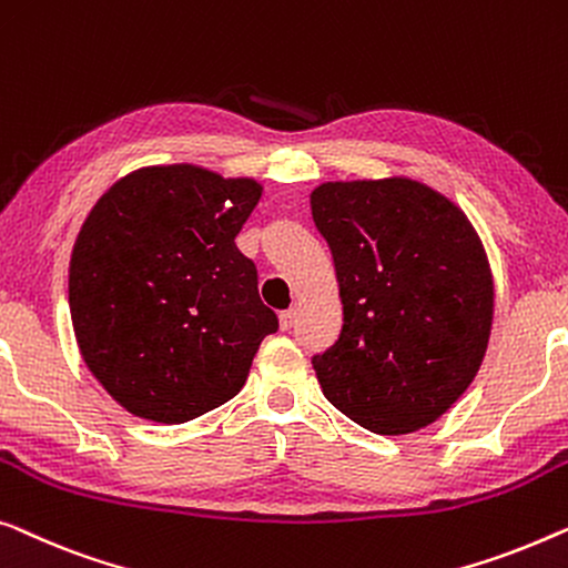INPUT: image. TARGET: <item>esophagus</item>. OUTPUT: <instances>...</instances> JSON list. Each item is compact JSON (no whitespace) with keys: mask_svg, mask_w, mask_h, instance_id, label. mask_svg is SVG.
<instances>
[{"mask_svg":"<svg viewBox=\"0 0 568 568\" xmlns=\"http://www.w3.org/2000/svg\"><path fill=\"white\" fill-rule=\"evenodd\" d=\"M294 323H297V310L294 307L284 310L282 315H278V325H282V331H290V327H294Z\"/></svg>","mask_w":568,"mask_h":568,"instance_id":"1","label":"esophagus"}]
</instances>
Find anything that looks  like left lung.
Segmentation results:
<instances>
[{"label": "left lung", "mask_w": 568, "mask_h": 568, "mask_svg": "<svg viewBox=\"0 0 568 568\" xmlns=\"http://www.w3.org/2000/svg\"><path fill=\"white\" fill-rule=\"evenodd\" d=\"M310 207L343 304L338 341L312 358L327 402L379 435L435 423L487 353L495 278L479 233L407 176L325 182Z\"/></svg>", "instance_id": "obj_1"}]
</instances>
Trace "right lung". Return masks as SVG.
Returning <instances> with one entry per match:
<instances>
[{
	"label": "right lung",
	"instance_id": "add662e5",
	"mask_svg": "<svg viewBox=\"0 0 568 568\" xmlns=\"http://www.w3.org/2000/svg\"><path fill=\"white\" fill-rule=\"evenodd\" d=\"M256 179L171 163L122 176L73 243L69 307L81 358L143 420L179 425L233 399L278 320L235 245Z\"/></svg>",
	"mask_w": 568,
	"mask_h": 568
}]
</instances>
